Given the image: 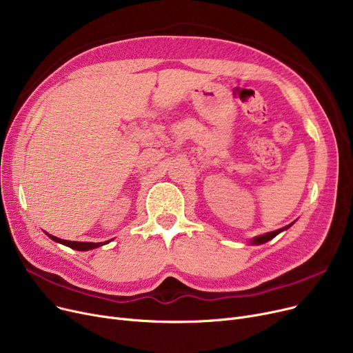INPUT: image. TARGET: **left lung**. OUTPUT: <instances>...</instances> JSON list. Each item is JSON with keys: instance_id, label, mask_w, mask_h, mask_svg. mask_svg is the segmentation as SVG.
<instances>
[{"instance_id": "8db88e82", "label": "left lung", "mask_w": 353, "mask_h": 353, "mask_svg": "<svg viewBox=\"0 0 353 353\" xmlns=\"http://www.w3.org/2000/svg\"><path fill=\"white\" fill-rule=\"evenodd\" d=\"M292 225H293V223H290V225H288V226H285V228H282V229H277V230H274V232H269V233H266V234L257 236V237H254V239L252 240V245H262V243H266V242H269L270 239H273L274 236H277L281 232L286 230V229L290 228Z\"/></svg>"}]
</instances>
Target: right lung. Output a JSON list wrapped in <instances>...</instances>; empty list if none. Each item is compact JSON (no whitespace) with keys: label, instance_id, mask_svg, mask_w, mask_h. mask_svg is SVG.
Masks as SVG:
<instances>
[{"label":"right lung","instance_id":"right-lung-1","mask_svg":"<svg viewBox=\"0 0 353 353\" xmlns=\"http://www.w3.org/2000/svg\"><path fill=\"white\" fill-rule=\"evenodd\" d=\"M48 236H50L52 240H55V242L63 243V245H65V246H68V248H71V249H76V250H90V249H96V248H99V246H103V245L108 243V242H101V243H90V242H70V240H63V239H59V237L51 236V234H48Z\"/></svg>","mask_w":353,"mask_h":353}]
</instances>
